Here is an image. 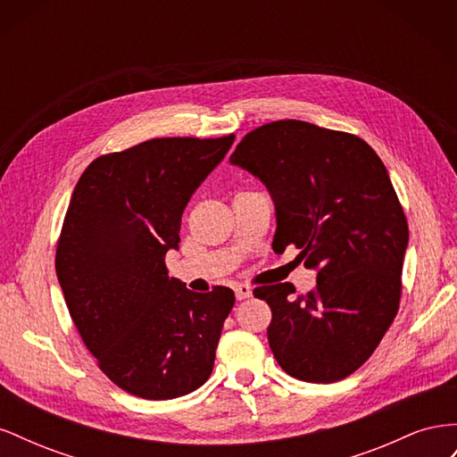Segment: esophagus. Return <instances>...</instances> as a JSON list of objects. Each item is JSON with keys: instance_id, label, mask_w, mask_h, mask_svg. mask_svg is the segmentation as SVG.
Segmentation results:
<instances>
[{"instance_id": "34e87169", "label": "esophagus", "mask_w": 457, "mask_h": 457, "mask_svg": "<svg viewBox=\"0 0 457 457\" xmlns=\"http://www.w3.org/2000/svg\"><path fill=\"white\" fill-rule=\"evenodd\" d=\"M234 294H237L238 301L247 299V297H252V287L247 284H237V286H234Z\"/></svg>"}]
</instances>
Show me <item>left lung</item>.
<instances>
[{
  "label": "left lung",
  "mask_w": 457,
  "mask_h": 457,
  "mask_svg": "<svg viewBox=\"0 0 457 457\" xmlns=\"http://www.w3.org/2000/svg\"><path fill=\"white\" fill-rule=\"evenodd\" d=\"M230 163L269 190L274 252L294 244L318 272L307 295L289 282L253 289L272 311L276 362L303 381L345 379L376 351L403 292L408 223L389 173L361 137L299 120L250 131Z\"/></svg>",
  "instance_id": "left-lung-1"
}]
</instances>
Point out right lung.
<instances>
[{"label":"right lung","instance_id":"obj_1","mask_svg":"<svg viewBox=\"0 0 457 457\" xmlns=\"http://www.w3.org/2000/svg\"><path fill=\"white\" fill-rule=\"evenodd\" d=\"M234 143L165 137L87 165L57 244L66 307L99 368L148 400L188 395L212 376L234 292L196 294L170 278L185 207Z\"/></svg>","mask_w":457,"mask_h":457}]
</instances>
